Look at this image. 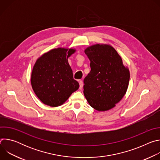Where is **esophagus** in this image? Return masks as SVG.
Wrapping results in <instances>:
<instances>
[{"label":"esophagus","mask_w":160,"mask_h":160,"mask_svg":"<svg viewBox=\"0 0 160 160\" xmlns=\"http://www.w3.org/2000/svg\"><path fill=\"white\" fill-rule=\"evenodd\" d=\"M78 82H79V85H80V89H81L83 87V82H82V80H79Z\"/></svg>","instance_id":"34e87169"}]
</instances>
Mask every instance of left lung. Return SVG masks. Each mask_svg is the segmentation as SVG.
<instances>
[{
    "mask_svg": "<svg viewBox=\"0 0 160 160\" xmlns=\"http://www.w3.org/2000/svg\"><path fill=\"white\" fill-rule=\"evenodd\" d=\"M90 72L83 80V94L98 111L112 108L124 96L130 73L117 51L109 45L96 44L85 50Z\"/></svg>",
    "mask_w": 160,
    "mask_h": 160,
    "instance_id": "obj_1",
    "label": "left lung"
}]
</instances>
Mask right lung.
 Returning a JSON list of instances; mask_svg holds the SVG:
<instances>
[{"label":"right lung","instance_id":"obj_1","mask_svg":"<svg viewBox=\"0 0 160 160\" xmlns=\"http://www.w3.org/2000/svg\"><path fill=\"white\" fill-rule=\"evenodd\" d=\"M75 51L73 49H54L36 61L31 83L34 92L43 104L52 107L61 106L79 88L68 61V58Z\"/></svg>","mask_w":160,"mask_h":160}]
</instances>
